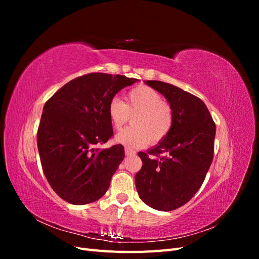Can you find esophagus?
<instances>
[{"label":"esophagus","mask_w":259,"mask_h":259,"mask_svg":"<svg viewBox=\"0 0 259 259\" xmlns=\"http://www.w3.org/2000/svg\"><path fill=\"white\" fill-rule=\"evenodd\" d=\"M135 154H136L135 151H132V150H130V149H125V155L131 156V155H135Z\"/></svg>","instance_id":"34e87169"}]
</instances>
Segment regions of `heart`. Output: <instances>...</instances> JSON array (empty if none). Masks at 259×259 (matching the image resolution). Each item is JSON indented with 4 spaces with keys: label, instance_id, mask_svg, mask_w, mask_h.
Returning <instances> with one entry per match:
<instances>
[{
    "label": "heart",
    "instance_id": "1",
    "mask_svg": "<svg viewBox=\"0 0 259 259\" xmlns=\"http://www.w3.org/2000/svg\"><path fill=\"white\" fill-rule=\"evenodd\" d=\"M108 115L115 130H120L132 116L130 127L114 136V143L127 149L145 147L161 142L173 125V111L164 103L159 92L149 86H138L128 92L126 103L113 97L108 105Z\"/></svg>",
    "mask_w": 259,
    "mask_h": 259
}]
</instances>
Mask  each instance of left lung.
<instances>
[{"instance_id": "obj_1", "label": "left lung", "mask_w": 259, "mask_h": 259, "mask_svg": "<svg viewBox=\"0 0 259 259\" xmlns=\"http://www.w3.org/2000/svg\"><path fill=\"white\" fill-rule=\"evenodd\" d=\"M145 84L165 97L173 111V125L148 153H138L143 167L135 176L136 189L147 205L173 210L186 204L204 182L213 161L216 125L197 96L161 81Z\"/></svg>"}]
</instances>
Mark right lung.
Returning a JSON list of instances; mask_svg holds the SVG:
<instances>
[{
    "label": "right lung",
    "instance_id": "obj_1",
    "mask_svg": "<svg viewBox=\"0 0 259 259\" xmlns=\"http://www.w3.org/2000/svg\"><path fill=\"white\" fill-rule=\"evenodd\" d=\"M138 82L120 74L75 77L46 101L37 130L44 175L59 197L71 204L95 202L107 192L124 159L122 145L95 148L113 135L108 105L122 89Z\"/></svg>",
    "mask_w": 259,
    "mask_h": 259
}]
</instances>
